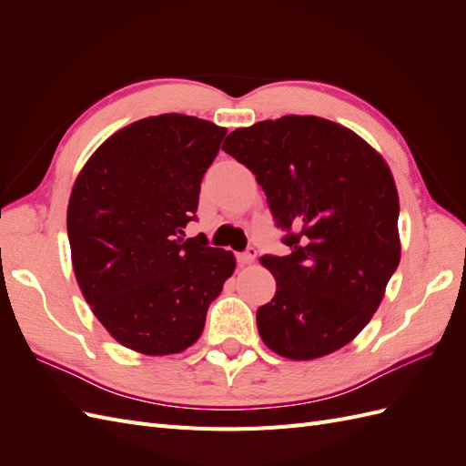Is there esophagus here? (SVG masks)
<instances>
[{
    "label": "esophagus",
    "instance_id": "esophagus-1",
    "mask_svg": "<svg viewBox=\"0 0 466 466\" xmlns=\"http://www.w3.org/2000/svg\"><path fill=\"white\" fill-rule=\"evenodd\" d=\"M255 258H257V250L255 248H247L245 252H238L237 255V260H238V264H252L255 262Z\"/></svg>",
    "mask_w": 466,
    "mask_h": 466
}]
</instances>
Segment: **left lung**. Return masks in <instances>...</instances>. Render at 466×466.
<instances>
[{
	"label": "left lung",
	"instance_id": "1",
	"mask_svg": "<svg viewBox=\"0 0 466 466\" xmlns=\"http://www.w3.org/2000/svg\"><path fill=\"white\" fill-rule=\"evenodd\" d=\"M223 151L257 175L288 257L264 255L276 295L258 307L262 342L288 360L344 348L383 301L400 262L399 192L389 165L356 132L319 116L237 128Z\"/></svg>",
	"mask_w": 466,
	"mask_h": 466
}]
</instances>
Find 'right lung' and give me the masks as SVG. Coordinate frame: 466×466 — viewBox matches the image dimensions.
I'll return each instance as SVG.
<instances>
[{"label":"right lung","mask_w":466,"mask_h":466,"mask_svg":"<svg viewBox=\"0 0 466 466\" xmlns=\"http://www.w3.org/2000/svg\"><path fill=\"white\" fill-rule=\"evenodd\" d=\"M225 134L175 112L137 120L74 182L67 237L77 284L108 334L139 354H178L198 340L235 270L231 250L182 238Z\"/></svg>","instance_id":"add662e5"}]
</instances>
